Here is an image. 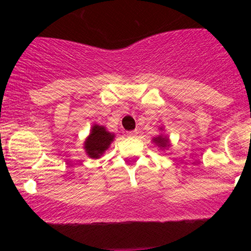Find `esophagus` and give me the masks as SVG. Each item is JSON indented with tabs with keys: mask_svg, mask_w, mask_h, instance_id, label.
Listing matches in <instances>:
<instances>
[{
	"mask_svg": "<svg viewBox=\"0 0 251 251\" xmlns=\"http://www.w3.org/2000/svg\"><path fill=\"white\" fill-rule=\"evenodd\" d=\"M127 135H128V137H135V135H137V132L129 131V132H127Z\"/></svg>",
	"mask_w": 251,
	"mask_h": 251,
	"instance_id": "obj_1",
	"label": "esophagus"
}]
</instances>
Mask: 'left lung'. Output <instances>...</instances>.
<instances>
[{"mask_svg":"<svg viewBox=\"0 0 251 251\" xmlns=\"http://www.w3.org/2000/svg\"><path fill=\"white\" fill-rule=\"evenodd\" d=\"M153 142L157 144L158 146H160V148H168V146H169V139H168V138L158 137V138H154Z\"/></svg>","mask_w":251,"mask_h":251,"instance_id":"left-lung-1","label":"left lung"}]
</instances>
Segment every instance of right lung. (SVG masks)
I'll return each instance as SVG.
<instances>
[{"mask_svg": "<svg viewBox=\"0 0 251 251\" xmlns=\"http://www.w3.org/2000/svg\"><path fill=\"white\" fill-rule=\"evenodd\" d=\"M113 138L114 135L106 131L103 126L94 125L91 134L85 142L86 152L91 158H99L105 150L108 149Z\"/></svg>", "mask_w": 251, "mask_h": 251, "instance_id": "add662e5", "label": "right lung"}]
</instances>
